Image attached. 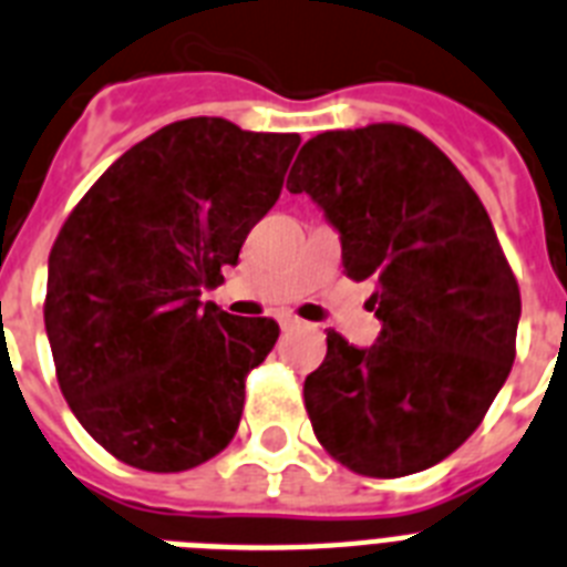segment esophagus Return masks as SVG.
<instances>
[{
    "instance_id": "34e87169",
    "label": "esophagus",
    "mask_w": 567,
    "mask_h": 567,
    "mask_svg": "<svg viewBox=\"0 0 567 567\" xmlns=\"http://www.w3.org/2000/svg\"><path fill=\"white\" fill-rule=\"evenodd\" d=\"M279 326H282V331H291V329H299V326H302V320L293 315H279Z\"/></svg>"
}]
</instances>
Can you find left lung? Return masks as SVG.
<instances>
[{"mask_svg": "<svg viewBox=\"0 0 567 567\" xmlns=\"http://www.w3.org/2000/svg\"><path fill=\"white\" fill-rule=\"evenodd\" d=\"M288 192L338 229L343 270L375 282L381 323L367 349L329 331L302 390L317 440L358 475L431 468L481 425L515 361L522 293L481 197L404 124L317 133Z\"/></svg>", "mask_w": 567, "mask_h": 567, "instance_id": "obj_1", "label": "left lung"}]
</instances>
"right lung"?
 I'll return each instance as SVG.
<instances>
[{
    "label": "right lung",
    "instance_id": "add662e5",
    "mask_svg": "<svg viewBox=\"0 0 567 567\" xmlns=\"http://www.w3.org/2000/svg\"><path fill=\"white\" fill-rule=\"evenodd\" d=\"M297 133L174 122L122 154L49 256L45 334L86 434L127 466L186 472L229 445L270 317L204 302L279 200Z\"/></svg>",
    "mask_w": 567,
    "mask_h": 567
}]
</instances>
